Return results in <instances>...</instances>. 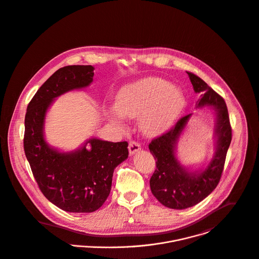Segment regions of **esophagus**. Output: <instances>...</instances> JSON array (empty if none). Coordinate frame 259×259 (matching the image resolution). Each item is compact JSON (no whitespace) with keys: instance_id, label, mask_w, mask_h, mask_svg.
I'll use <instances>...</instances> for the list:
<instances>
[{"instance_id":"obj_1","label":"esophagus","mask_w":259,"mask_h":259,"mask_svg":"<svg viewBox=\"0 0 259 259\" xmlns=\"http://www.w3.org/2000/svg\"><path fill=\"white\" fill-rule=\"evenodd\" d=\"M129 154L130 155H134L136 152H138L140 149H141V146L138 142H135V141H131L129 143Z\"/></svg>"}]
</instances>
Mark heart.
Listing matches in <instances>:
<instances>
[{
	"label": "heart",
	"mask_w": 259,
	"mask_h": 259,
	"mask_svg": "<svg viewBox=\"0 0 259 259\" xmlns=\"http://www.w3.org/2000/svg\"><path fill=\"white\" fill-rule=\"evenodd\" d=\"M184 91L167 80L149 77L130 83L120 89L115 109L110 113L115 119L121 116L139 117V126L147 135L167 130L186 107Z\"/></svg>",
	"instance_id": "heart-1"
}]
</instances>
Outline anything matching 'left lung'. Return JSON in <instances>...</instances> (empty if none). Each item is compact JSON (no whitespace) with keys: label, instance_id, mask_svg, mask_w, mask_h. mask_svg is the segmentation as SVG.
<instances>
[{"label":"left lung","instance_id":"8db88e82","mask_svg":"<svg viewBox=\"0 0 259 259\" xmlns=\"http://www.w3.org/2000/svg\"><path fill=\"white\" fill-rule=\"evenodd\" d=\"M194 91L199 94L195 109L212 108L214 124V153L199 169L183 165L177 157V145L195 113L182 117L175 127L149 144L156 160L150 188L156 199L171 209H186L202 201L217 186L231 142V126L225 101L196 75L187 72Z\"/></svg>","mask_w":259,"mask_h":259}]
</instances>
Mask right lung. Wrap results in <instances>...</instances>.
<instances>
[{
	"instance_id": "right-lung-1",
	"label": "right lung",
	"mask_w": 259,
	"mask_h": 259,
	"mask_svg": "<svg viewBox=\"0 0 259 259\" xmlns=\"http://www.w3.org/2000/svg\"><path fill=\"white\" fill-rule=\"evenodd\" d=\"M91 65L66 66L56 71L28 105L24 149L45 197L67 212L99 209L110 194L114 169L128 158V143L92 137L79 148L64 151L49 144L46 117L53 102L65 93L83 90L93 82Z\"/></svg>"
}]
</instances>
